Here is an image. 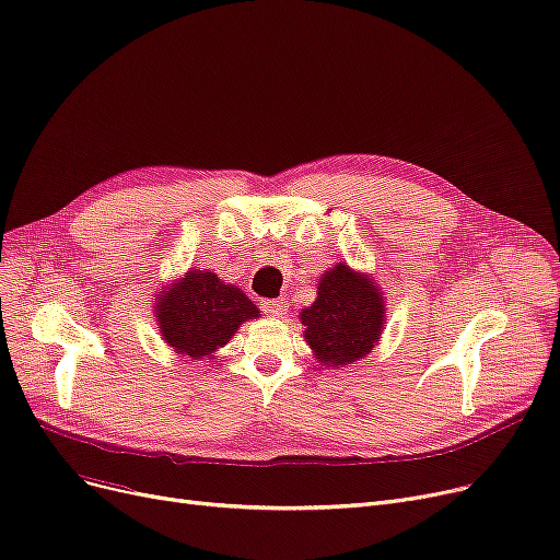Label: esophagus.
<instances>
[{
  "mask_svg": "<svg viewBox=\"0 0 560 560\" xmlns=\"http://www.w3.org/2000/svg\"><path fill=\"white\" fill-rule=\"evenodd\" d=\"M260 308L265 311V315H270V318H281L285 313V302L283 300H262Z\"/></svg>",
  "mask_w": 560,
  "mask_h": 560,
  "instance_id": "1",
  "label": "esophagus"
}]
</instances>
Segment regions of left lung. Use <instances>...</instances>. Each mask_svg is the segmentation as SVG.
<instances>
[{
    "label": "left lung",
    "mask_w": 560,
    "mask_h": 560,
    "mask_svg": "<svg viewBox=\"0 0 560 560\" xmlns=\"http://www.w3.org/2000/svg\"><path fill=\"white\" fill-rule=\"evenodd\" d=\"M304 340L327 371L361 361L386 327L382 288L369 272L336 262L318 279V298L300 311Z\"/></svg>",
    "instance_id": "8db88e82"
}]
</instances>
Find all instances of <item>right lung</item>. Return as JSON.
<instances>
[{
    "label": "right lung",
    "instance_id": "right-lung-1",
    "mask_svg": "<svg viewBox=\"0 0 560 560\" xmlns=\"http://www.w3.org/2000/svg\"><path fill=\"white\" fill-rule=\"evenodd\" d=\"M153 313L164 343L189 361L214 359L242 325L260 318L258 306L237 285L197 267L160 285Z\"/></svg>",
    "mask_w": 560,
    "mask_h": 560
}]
</instances>
